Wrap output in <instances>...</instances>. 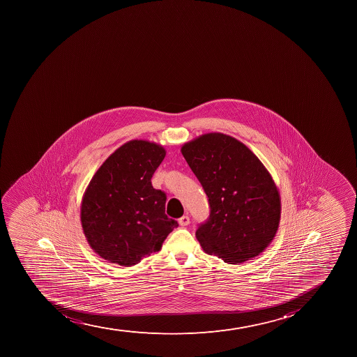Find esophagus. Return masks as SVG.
I'll list each match as a JSON object with an SVG mask.
<instances>
[{"label": "esophagus", "instance_id": "obj_1", "mask_svg": "<svg viewBox=\"0 0 357 357\" xmlns=\"http://www.w3.org/2000/svg\"><path fill=\"white\" fill-rule=\"evenodd\" d=\"M178 222H179L181 227L188 226L190 225V216H181V219L178 220Z\"/></svg>", "mask_w": 357, "mask_h": 357}]
</instances>
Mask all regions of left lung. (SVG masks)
Returning a JSON list of instances; mask_svg holds the SVG:
<instances>
[{
    "label": "left lung",
    "instance_id": "obj_1",
    "mask_svg": "<svg viewBox=\"0 0 357 357\" xmlns=\"http://www.w3.org/2000/svg\"><path fill=\"white\" fill-rule=\"evenodd\" d=\"M181 153L208 197L211 215L195 236L202 250L228 264L261 254L280 222V195L264 164L236 138L204 134Z\"/></svg>",
    "mask_w": 357,
    "mask_h": 357
}]
</instances>
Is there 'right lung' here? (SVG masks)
I'll return each instance as SVG.
<instances>
[{
    "mask_svg": "<svg viewBox=\"0 0 357 357\" xmlns=\"http://www.w3.org/2000/svg\"><path fill=\"white\" fill-rule=\"evenodd\" d=\"M166 150L155 142L132 139L100 166L86 188L80 220L93 251L109 263L132 266L160 250L178 222L165 214L166 195L151 178Z\"/></svg>",
    "mask_w": 357,
    "mask_h": 357,
    "instance_id": "add662e5",
    "label": "right lung"
}]
</instances>
